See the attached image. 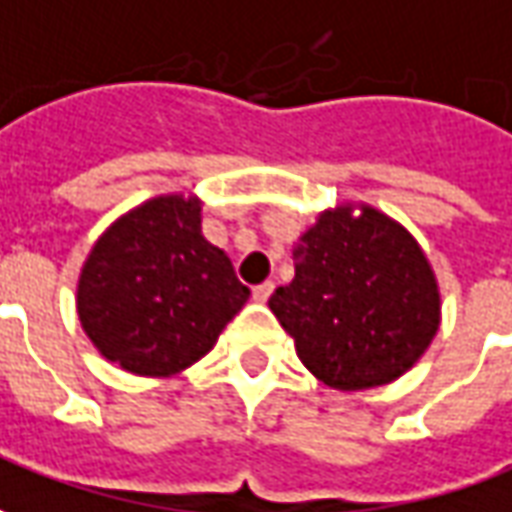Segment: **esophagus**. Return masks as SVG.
<instances>
[{
  "mask_svg": "<svg viewBox=\"0 0 512 512\" xmlns=\"http://www.w3.org/2000/svg\"><path fill=\"white\" fill-rule=\"evenodd\" d=\"M273 290H276V284H273V281H264V284H259V287H253V301L264 303L270 295H273Z\"/></svg>",
  "mask_w": 512,
  "mask_h": 512,
  "instance_id": "1",
  "label": "esophagus"
}]
</instances>
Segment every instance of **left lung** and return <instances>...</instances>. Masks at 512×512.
I'll use <instances>...</instances> for the list:
<instances>
[{
    "label": "left lung",
    "instance_id": "obj_1",
    "mask_svg": "<svg viewBox=\"0 0 512 512\" xmlns=\"http://www.w3.org/2000/svg\"><path fill=\"white\" fill-rule=\"evenodd\" d=\"M270 309L306 368L334 390L390 384L440 326L435 273L412 234L370 206L323 211L292 248Z\"/></svg>",
    "mask_w": 512,
    "mask_h": 512
}]
</instances>
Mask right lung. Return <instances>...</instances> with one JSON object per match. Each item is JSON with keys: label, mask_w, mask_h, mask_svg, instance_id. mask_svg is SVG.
Masks as SVG:
<instances>
[{"label": "right lung", "mask_w": 512, "mask_h": 512, "mask_svg": "<svg viewBox=\"0 0 512 512\" xmlns=\"http://www.w3.org/2000/svg\"><path fill=\"white\" fill-rule=\"evenodd\" d=\"M250 290L200 234V200L161 195L97 239L77 315L102 357L136 376H172L206 357Z\"/></svg>", "instance_id": "right-lung-1"}]
</instances>
